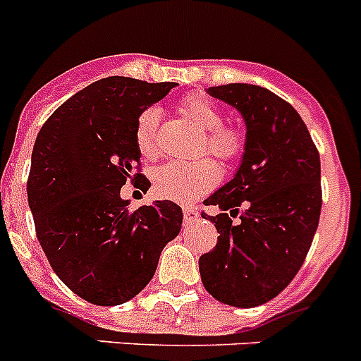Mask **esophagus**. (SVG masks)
I'll list each match as a JSON object with an SVG mask.
<instances>
[{"label": "esophagus", "instance_id": "obj_1", "mask_svg": "<svg viewBox=\"0 0 361 361\" xmlns=\"http://www.w3.org/2000/svg\"><path fill=\"white\" fill-rule=\"evenodd\" d=\"M184 215V224H192L199 217V208L197 206H184L183 208Z\"/></svg>", "mask_w": 361, "mask_h": 361}]
</instances>
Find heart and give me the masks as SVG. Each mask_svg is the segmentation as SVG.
<instances>
[{
  "label": "heart",
  "instance_id": "obj_1",
  "mask_svg": "<svg viewBox=\"0 0 361 361\" xmlns=\"http://www.w3.org/2000/svg\"><path fill=\"white\" fill-rule=\"evenodd\" d=\"M184 118L192 122L204 135V147L208 153L221 160H232L243 151V135L235 128L223 124V115L214 102L204 97H190L180 106ZM157 126H159V109L149 107L138 116L135 129V144L138 153L144 159H153L157 155ZM221 169L210 159H201L195 162H168L155 169L153 188L160 197L171 201H190L202 195L219 183Z\"/></svg>",
  "mask_w": 361,
  "mask_h": 361
}]
</instances>
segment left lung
I'll list each match as a JSON object with an SVG mask.
<instances>
[{"instance_id": "left-lung-1", "label": "left lung", "mask_w": 361, "mask_h": 361, "mask_svg": "<svg viewBox=\"0 0 361 361\" xmlns=\"http://www.w3.org/2000/svg\"><path fill=\"white\" fill-rule=\"evenodd\" d=\"M206 92L241 113L246 135L233 178L204 201L219 208L202 214L219 239L201 255L199 272L215 300L252 309L294 279L312 245L322 212L319 153L298 111L269 89L228 84Z\"/></svg>"}]
</instances>
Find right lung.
<instances>
[{
	"label": "right lung",
	"instance_id": "1",
	"mask_svg": "<svg viewBox=\"0 0 361 361\" xmlns=\"http://www.w3.org/2000/svg\"><path fill=\"white\" fill-rule=\"evenodd\" d=\"M175 85L102 78L61 104L36 137L27 180L36 235L56 276L92 305L135 298L180 232L183 210L175 202L129 212L120 197L126 180L151 186L135 173V129L138 116Z\"/></svg>",
	"mask_w": 361,
	"mask_h": 361
}]
</instances>
